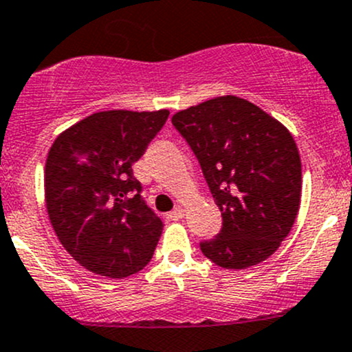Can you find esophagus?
<instances>
[{
  "label": "esophagus",
  "mask_w": 352,
  "mask_h": 352,
  "mask_svg": "<svg viewBox=\"0 0 352 352\" xmlns=\"http://www.w3.org/2000/svg\"><path fill=\"white\" fill-rule=\"evenodd\" d=\"M166 218H168L170 221H179V219L184 218V209L182 208H175L173 211H170L168 214H166Z\"/></svg>",
  "instance_id": "esophagus-1"
}]
</instances>
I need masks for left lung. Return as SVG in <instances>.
Masks as SVG:
<instances>
[{
	"label": "left lung",
	"instance_id": "1",
	"mask_svg": "<svg viewBox=\"0 0 352 352\" xmlns=\"http://www.w3.org/2000/svg\"><path fill=\"white\" fill-rule=\"evenodd\" d=\"M172 124L196 155L221 211V230L201 242L202 254L223 269L271 257L300 209L301 160L289 131L233 95L180 110Z\"/></svg>",
	"mask_w": 352,
	"mask_h": 352
}]
</instances>
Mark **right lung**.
Wrapping results in <instances>:
<instances>
[{"label":"right lung","mask_w":352,"mask_h":352,"mask_svg":"<svg viewBox=\"0 0 352 352\" xmlns=\"http://www.w3.org/2000/svg\"><path fill=\"white\" fill-rule=\"evenodd\" d=\"M168 110H105L56 138L45 162V206L67 254L95 274L122 279L153 257L163 223L144 202L133 165Z\"/></svg>","instance_id":"obj_1"}]
</instances>
